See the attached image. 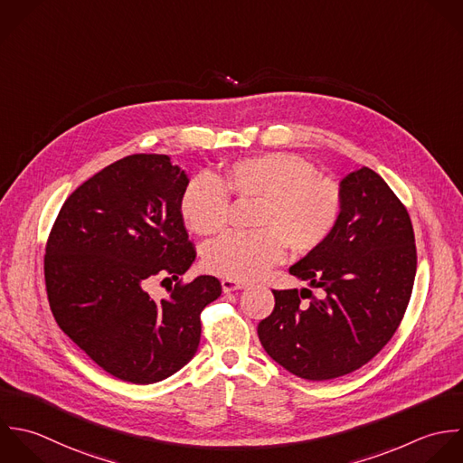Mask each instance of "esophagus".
<instances>
[{
    "label": "esophagus",
    "instance_id": "34e87169",
    "mask_svg": "<svg viewBox=\"0 0 463 463\" xmlns=\"http://www.w3.org/2000/svg\"><path fill=\"white\" fill-rule=\"evenodd\" d=\"M247 287V283L245 281H236V279H222V288H223V292L225 294H229V292H234V290H241V288H245Z\"/></svg>",
    "mask_w": 463,
    "mask_h": 463
}]
</instances>
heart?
<instances>
[{
	"instance_id": "1",
	"label": "heart",
	"mask_w": 463,
	"mask_h": 463,
	"mask_svg": "<svg viewBox=\"0 0 463 463\" xmlns=\"http://www.w3.org/2000/svg\"><path fill=\"white\" fill-rule=\"evenodd\" d=\"M256 200L250 232H229L209 243L203 265L209 272L249 281L279 263L284 245L296 256L319 250L335 232L343 214V189L330 176L288 153H265L236 160L223 176H194L180 198L185 225L213 236L227 227L231 198Z\"/></svg>"
}]
</instances>
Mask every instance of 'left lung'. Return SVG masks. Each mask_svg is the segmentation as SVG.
Listing matches in <instances>:
<instances>
[{"label":"left lung","instance_id":"8db88e82","mask_svg":"<svg viewBox=\"0 0 463 463\" xmlns=\"http://www.w3.org/2000/svg\"><path fill=\"white\" fill-rule=\"evenodd\" d=\"M341 189L335 232L290 267L321 298L310 288L272 290L274 310L258 325L265 352L308 381L343 377L370 363L397 332L415 283V232L404 203L370 167L350 173Z\"/></svg>","mask_w":463,"mask_h":463}]
</instances>
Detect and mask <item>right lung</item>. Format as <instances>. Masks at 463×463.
I'll list each match as a JSON object with an SVG mask.
<instances>
[{"label":"right lung","instance_id":"obj_1","mask_svg":"<svg viewBox=\"0 0 463 463\" xmlns=\"http://www.w3.org/2000/svg\"><path fill=\"white\" fill-rule=\"evenodd\" d=\"M187 175L167 155L124 156L62 203L46 241L44 283L59 328L104 372L153 384L185 366L202 335L200 314L222 283L178 279L196 258L180 198ZM176 280L155 300V280Z\"/></svg>","mask_w":463,"mask_h":463}]
</instances>
